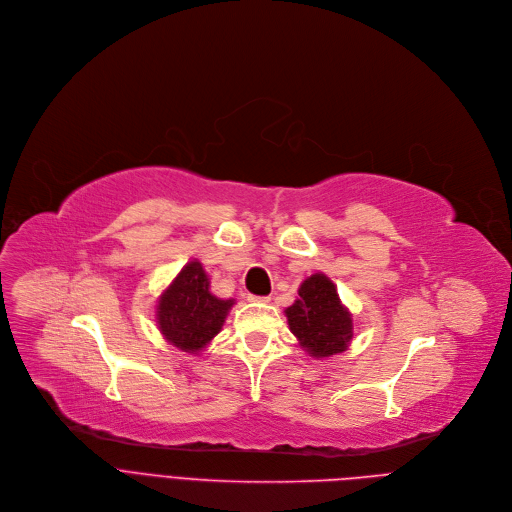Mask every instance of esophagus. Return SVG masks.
Wrapping results in <instances>:
<instances>
[{
  "label": "esophagus",
  "instance_id": "34e87169",
  "mask_svg": "<svg viewBox=\"0 0 512 512\" xmlns=\"http://www.w3.org/2000/svg\"><path fill=\"white\" fill-rule=\"evenodd\" d=\"M249 302H263V304H267L269 296H253V294H249Z\"/></svg>",
  "mask_w": 512,
  "mask_h": 512
}]
</instances>
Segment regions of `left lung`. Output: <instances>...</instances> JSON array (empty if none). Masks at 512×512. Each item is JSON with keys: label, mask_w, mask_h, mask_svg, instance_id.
I'll use <instances>...</instances> for the list:
<instances>
[{"label": "left lung", "mask_w": 512, "mask_h": 512, "mask_svg": "<svg viewBox=\"0 0 512 512\" xmlns=\"http://www.w3.org/2000/svg\"><path fill=\"white\" fill-rule=\"evenodd\" d=\"M284 312L298 345L314 359L343 353L353 339V316L331 277L320 271L306 277L296 302Z\"/></svg>", "instance_id": "1"}]
</instances>
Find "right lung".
I'll return each mask as SVG.
<instances>
[{
	"label": "right lung",
	"instance_id": "right-lung-1",
	"mask_svg": "<svg viewBox=\"0 0 512 512\" xmlns=\"http://www.w3.org/2000/svg\"><path fill=\"white\" fill-rule=\"evenodd\" d=\"M232 306V298L222 300L210 292V277L204 265L194 259L185 263L161 292L155 320L169 345L198 355L222 331Z\"/></svg>",
	"mask_w": 512,
	"mask_h": 512
}]
</instances>
